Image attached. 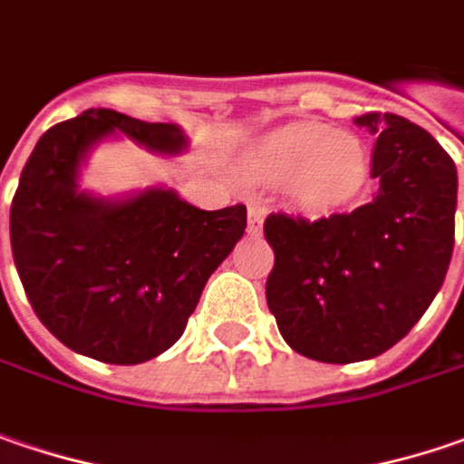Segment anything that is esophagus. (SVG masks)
Listing matches in <instances>:
<instances>
[{
	"label": "esophagus",
	"mask_w": 464,
	"mask_h": 464,
	"mask_svg": "<svg viewBox=\"0 0 464 464\" xmlns=\"http://www.w3.org/2000/svg\"><path fill=\"white\" fill-rule=\"evenodd\" d=\"M261 224H264V208L261 206H250L247 208V232L250 235H258L261 232Z\"/></svg>",
	"instance_id": "obj_1"
}]
</instances>
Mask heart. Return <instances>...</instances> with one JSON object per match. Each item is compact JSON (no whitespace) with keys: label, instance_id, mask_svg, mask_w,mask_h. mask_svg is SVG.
Returning <instances> with one entry per match:
<instances>
[{"label":"heart","instance_id":"1","mask_svg":"<svg viewBox=\"0 0 464 464\" xmlns=\"http://www.w3.org/2000/svg\"><path fill=\"white\" fill-rule=\"evenodd\" d=\"M253 167L268 182L295 180V198L308 208H332L358 193L365 153L358 138L326 125L297 122L271 132L253 153Z\"/></svg>","mask_w":464,"mask_h":464}]
</instances>
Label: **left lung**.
<instances>
[{
    "label": "left lung",
    "mask_w": 464,
    "mask_h": 464,
    "mask_svg": "<svg viewBox=\"0 0 464 464\" xmlns=\"http://www.w3.org/2000/svg\"><path fill=\"white\" fill-rule=\"evenodd\" d=\"M379 193L347 214H268L266 303L295 353L358 362L394 347L441 290L454 247L457 169L436 138L392 111H365Z\"/></svg>",
    "instance_id": "obj_1"
}]
</instances>
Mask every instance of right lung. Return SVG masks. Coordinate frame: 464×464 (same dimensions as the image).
I'll use <instances>...</instances> for the list:
<instances>
[{"mask_svg": "<svg viewBox=\"0 0 464 464\" xmlns=\"http://www.w3.org/2000/svg\"><path fill=\"white\" fill-rule=\"evenodd\" d=\"M161 153L185 149L167 122L88 109L49 128L10 206L12 258L41 324L81 355L135 365L182 336L214 268L243 237V203L203 211L153 188L109 203L78 193V164L111 132Z\"/></svg>", "mask_w": 464, "mask_h": 464, "instance_id": "obj_1", "label": "right lung"}]
</instances>
